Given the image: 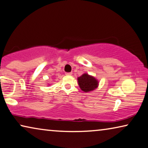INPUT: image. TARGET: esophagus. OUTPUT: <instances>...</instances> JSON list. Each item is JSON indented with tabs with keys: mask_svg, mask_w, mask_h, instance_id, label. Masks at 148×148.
Returning a JSON list of instances; mask_svg holds the SVG:
<instances>
[{
	"mask_svg": "<svg viewBox=\"0 0 148 148\" xmlns=\"http://www.w3.org/2000/svg\"><path fill=\"white\" fill-rule=\"evenodd\" d=\"M72 72H66L65 74L67 75V76H70V75H72Z\"/></svg>",
	"mask_w": 148,
	"mask_h": 148,
	"instance_id": "1",
	"label": "esophagus"
}]
</instances>
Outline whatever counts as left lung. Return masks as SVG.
<instances>
[{
  "label": "left lung",
  "instance_id": "obj_1",
  "mask_svg": "<svg viewBox=\"0 0 148 148\" xmlns=\"http://www.w3.org/2000/svg\"><path fill=\"white\" fill-rule=\"evenodd\" d=\"M78 84L82 91L85 92H90L98 87V82L93 76L88 74H84L78 78Z\"/></svg>",
  "mask_w": 148,
  "mask_h": 148
}]
</instances>
